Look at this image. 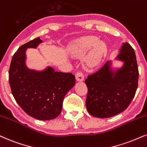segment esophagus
Listing matches in <instances>:
<instances>
[{
  "label": "esophagus",
  "mask_w": 147,
  "mask_h": 147,
  "mask_svg": "<svg viewBox=\"0 0 147 147\" xmlns=\"http://www.w3.org/2000/svg\"><path fill=\"white\" fill-rule=\"evenodd\" d=\"M75 78L77 81H82L84 79V76L81 72H78L75 75Z\"/></svg>",
  "instance_id": "obj_1"
}]
</instances>
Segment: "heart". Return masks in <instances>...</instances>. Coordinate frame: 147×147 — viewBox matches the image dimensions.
Segmentation results:
<instances>
[{
	"mask_svg": "<svg viewBox=\"0 0 147 147\" xmlns=\"http://www.w3.org/2000/svg\"><path fill=\"white\" fill-rule=\"evenodd\" d=\"M88 50L83 57L82 63L86 70H92L99 66L107 54L105 42L98 40L96 36H84L74 40L69 47V52L74 57L82 56Z\"/></svg>",
	"mask_w": 147,
	"mask_h": 147,
	"instance_id": "b5f03b06",
	"label": "heart"
}]
</instances>
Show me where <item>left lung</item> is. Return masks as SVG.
I'll return each mask as SVG.
<instances>
[{
    "label": "left lung",
    "mask_w": 147,
    "mask_h": 147,
    "mask_svg": "<svg viewBox=\"0 0 147 147\" xmlns=\"http://www.w3.org/2000/svg\"><path fill=\"white\" fill-rule=\"evenodd\" d=\"M114 60L123 62V66L113 68L110 60L85 81L88 90L86 108L94 117L109 118L120 114L135 96L139 73L134 49L124 42Z\"/></svg>",
    "instance_id": "1"
}]
</instances>
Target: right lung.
Returning <instances> with one entry per match:
<instances>
[{
  "instance_id": "obj_1",
  "label": "right lung",
  "mask_w": 147,
  "mask_h": 147,
  "mask_svg": "<svg viewBox=\"0 0 147 147\" xmlns=\"http://www.w3.org/2000/svg\"><path fill=\"white\" fill-rule=\"evenodd\" d=\"M42 42L37 38L18 49L11 61L9 81L16 101L26 114L35 119L49 121L61 113L63 98L75 85V77L55 71L49 66L40 71L28 68L26 49H36Z\"/></svg>"
}]
</instances>
